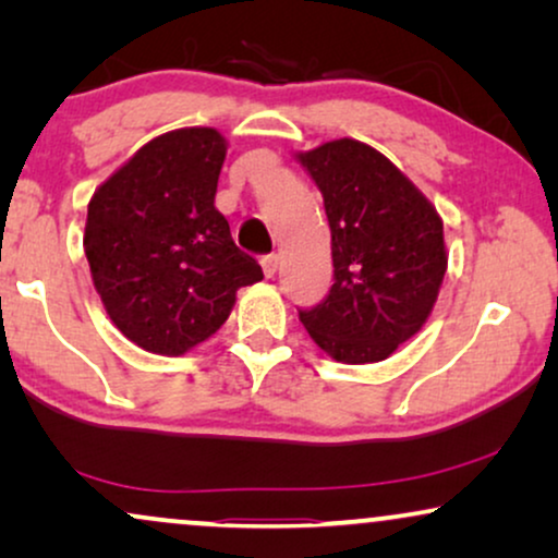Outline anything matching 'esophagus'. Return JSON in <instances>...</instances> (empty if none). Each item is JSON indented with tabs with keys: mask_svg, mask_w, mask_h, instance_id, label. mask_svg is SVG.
<instances>
[{
	"mask_svg": "<svg viewBox=\"0 0 558 558\" xmlns=\"http://www.w3.org/2000/svg\"><path fill=\"white\" fill-rule=\"evenodd\" d=\"M262 266H264V274L266 277H274V274H277V269H279V256L277 254H269V256H264L262 258Z\"/></svg>",
	"mask_w": 558,
	"mask_h": 558,
	"instance_id": "34e87169",
	"label": "esophagus"
}]
</instances>
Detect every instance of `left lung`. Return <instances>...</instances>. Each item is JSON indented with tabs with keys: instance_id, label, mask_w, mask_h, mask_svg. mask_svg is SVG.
Wrapping results in <instances>:
<instances>
[{
	"instance_id": "obj_1",
	"label": "left lung",
	"mask_w": 558,
	"mask_h": 558,
	"mask_svg": "<svg viewBox=\"0 0 558 558\" xmlns=\"http://www.w3.org/2000/svg\"><path fill=\"white\" fill-rule=\"evenodd\" d=\"M325 201L335 284L300 310L310 338L340 363L386 361L422 330L447 271L445 226L426 195L378 149L335 140L300 151Z\"/></svg>"
}]
</instances>
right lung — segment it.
I'll use <instances>...</instances> for the list:
<instances>
[{
    "mask_svg": "<svg viewBox=\"0 0 558 558\" xmlns=\"http://www.w3.org/2000/svg\"><path fill=\"white\" fill-rule=\"evenodd\" d=\"M228 142L187 126L136 149L88 203L83 248L106 315L142 350L182 355L264 279L216 208Z\"/></svg>",
    "mask_w": 558,
    "mask_h": 558,
    "instance_id": "add662e5",
    "label": "right lung"
}]
</instances>
